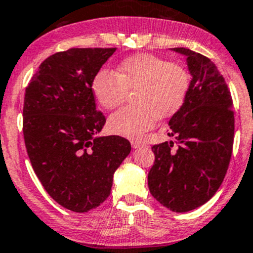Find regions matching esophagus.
Returning <instances> with one entry per match:
<instances>
[{"label": "esophagus", "instance_id": "obj_1", "mask_svg": "<svg viewBox=\"0 0 253 253\" xmlns=\"http://www.w3.org/2000/svg\"><path fill=\"white\" fill-rule=\"evenodd\" d=\"M145 144L143 143V141L140 140H131V146H133L134 149H138V148H141V146H144Z\"/></svg>", "mask_w": 253, "mask_h": 253}]
</instances>
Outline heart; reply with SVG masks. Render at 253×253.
I'll use <instances>...</instances> for the list:
<instances>
[{"mask_svg": "<svg viewBox=\"0 0 253 253\" xmlns=\"http://www.w3.org/2000/svg\"><path fill=\"white\" fill-rule=\"evenodd\" d=\"M134 88L135 104L118 110L108 120L112 133L139 138L153 126L156 118L174 114L184 103L189 74L180 64L143 53L124 59L115 74L98 72L92 83L95 98L105 109L123 104L128 90Z\"/></svg>", "mask_w": 253, "mask_h": 253, "instance_id": "1", "label": "heart"}]
</instances>
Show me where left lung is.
I'll use <instances>...</instances> for the list:
<instances>
[{
  "instance_id": "obj_1",
  "label": "left lung",
  "mask_w": 253,
  "mask_h": 253,
  "mask_svg": "<svg viewBox=\"0 0 253 253\" xmlns=\"http://www.w3.org/2000/svg\"><path fill=\"white\" fill-rule=\"evenodd\" d=\"M186 57L191 74L180 109L169 122L174 141L154 145L148 175L151 195L174 212H187L208 203L221 186L232 154L235 117L225 78L211 59L187 48H172Z\"/></svg>"
}]
</instances>
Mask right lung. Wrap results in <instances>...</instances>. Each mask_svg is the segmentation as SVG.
Returning a JSON list of instances; mask_svg holds the SVG:
<instances>
[{"label":"right lung","mask_w":253,"mask_h":253,"mask_svg":"<svg viewBox=\"0 0 253 253\" xmlns=\"http://www.w3.org/2000/svg\"><path fill=\"white\" fill-rule=\"evenodd\" d=\"M115 49L54 53L26 88L23 136L31 164L53 200L74 212L107 200L113 175L131 150L122 136H97L105 117L95 108L92 83Z\"/></svg>","instance_id":"1"}]
</instances>
